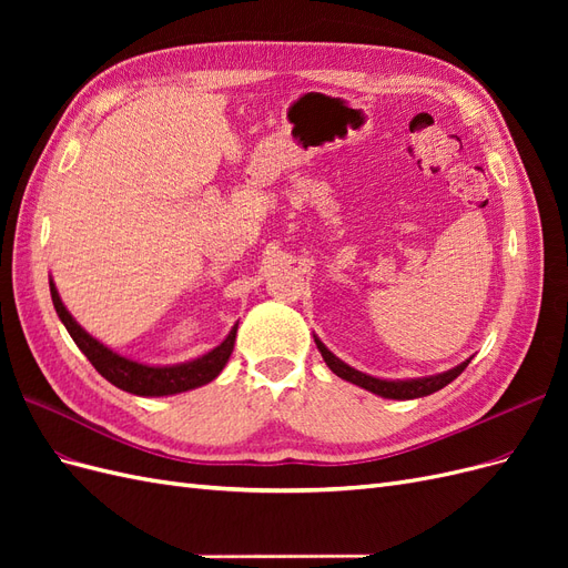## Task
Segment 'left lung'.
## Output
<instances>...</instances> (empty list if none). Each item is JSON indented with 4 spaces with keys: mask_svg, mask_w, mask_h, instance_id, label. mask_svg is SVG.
I'll use <instances>...</instances> for the list:
<instances>
[{
    "mask_svg": "<svg viewBox=\"0 0 568 568\" xmlns=\"http://www.w3.org/2000/svg\"><path fill=\"white\" fill-rule=\"evenodd\" d=\"M315 343H317V348H320V353L324 357V363L329 365V369L336 376H341V379H346V382H351L355 386H363V388H367V390H372L376 395H382V398H393V400H412V398H424V395H432V393L440 390L443 386H448L450 382H455L457 376L464 372V367L469 365V359H467V363L457 365L450 372H443L438 376H426V379L384 382V379H374V376H367L363 372H357V369L348 367L346 363H341V359L334 353H329V351L324 348L322 341L315 338Z\"/></svg>",
    "mask_w": 568,
    "mask_h": 568,
    "instance_id": "obj_1",
    "label": "left lung"
}]
</instances>
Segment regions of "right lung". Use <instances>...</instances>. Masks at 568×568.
Wrapping results in <instances>:
<instances>
[{
  "label": "right lung",
  "mask_w": 568,
  "mask_h": 568,
  "mask_svg": "<svg viewBox=\"0 0 568 568\" xmlns=\"http://www.w3.org/2000/svg\"><path fill=\"white\" fill-rule=\"evenodd\" d=\"M51 288V301H54L57 315L61 317V322L65 324L68 334L75 341V346L88 355V359L92 363V367L104 376L106 382H111L113 386L123 388L128 393L134 395H173V393H182L189 388H196L213 382L215 376L222 372V367L227 365V359L232 355L234 348V338H236V326L230 332V336L220 343L217 348H213L209 355H203L194 363L186 365H175V367H146L140 363H132L128 357H120L118 353L109 351L104 343H99L97 338H92L82 326L71 317V313L65 311L59 291L54 286V282H49Z\"/></svg>",
  "instance_id": "obj_1"
}]
</instances>
